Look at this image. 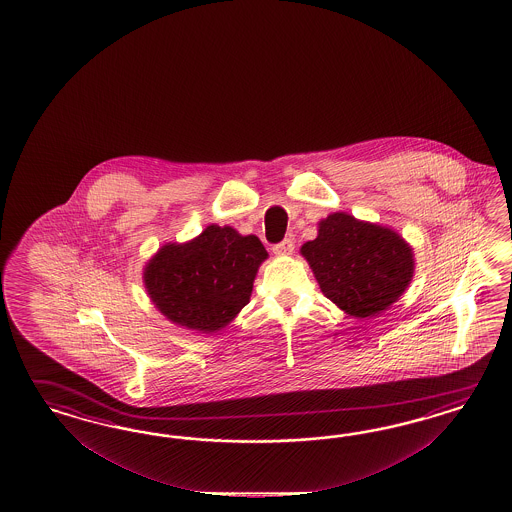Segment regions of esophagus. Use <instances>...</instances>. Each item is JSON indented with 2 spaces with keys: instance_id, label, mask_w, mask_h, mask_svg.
I'll return each instance as SVG.
<instances>
[{
  "instance_id": "obj_1",
  "label": "esophagus",
  "mask_w": 512,
  "mask_h": 512,
  "mask_svg": "<svg viewBox=\"0 0 512 512\" xmlns=\"http://www.w3.org/2000/svg\"><path fill=\"white\" fill-rule=\"evenodd\" d=\"M293 249H295L293 240H291V238H285L283 242L276 244V246L272 248V251H274V255H291V253H293Z\"/></svg>"
}]
</instances>
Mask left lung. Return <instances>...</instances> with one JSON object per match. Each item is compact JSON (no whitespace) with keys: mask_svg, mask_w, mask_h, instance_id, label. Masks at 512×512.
Listing matches in <instances>:
<instances>
[{"mask_svg":"<svg viewBox=\"0 0 512 512\" xmlns=\"http://www.w3.org/2000/svg\"><path fill=\"white\" fill-rule=\"evenodd\" d=\"M323 295L355 319L387 311L409 287L415 253L390 227L334 212L300 248Z\"/></svg>","mask_w":512,"mask_h":512,"instance_id":"8db88e82","label":"left lung"}]
</instances>
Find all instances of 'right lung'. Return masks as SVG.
Segmentation results:
<instances>
[{"label": "right lung", "mask_w": 512, "mask_h": 512, "mask_svg": "<svg viewBox=\"0 0 512 512\" xmlns=\"http://www.w3.org/2000/svg\"><path fill=\"white\" fill-rule=\"evenodd\" d=\"M268 259L255 234L208 225L193 240L157 249L142 270L146 293L171 323L199 334H216L234 321Z\"/></svg>", "instance_id": "1"}]
</instances>
